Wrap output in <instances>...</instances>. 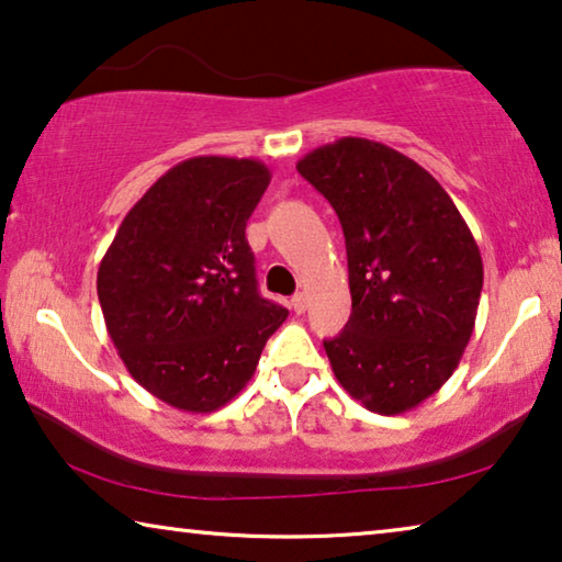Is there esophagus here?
I'll use <instances>...</instances> for the list:
<instances>
[{
    "instance_id": "esophagus-1",
    "label": "esophagus",
    "mask_w": 562,
    "mask_h": 562,
    "mask_svg": "<svg viewBox=\"0 0 562 562\" xmlns=\"http://www.w3.org/2000/svg\"><path fill=\"white\" fill-rule=\"evenodd\" d=\"M290 307L295 310L297 315H303L305 310H307V295H305V292H297V295H292V300H290Z\"/></svg>"
}]
</instances>
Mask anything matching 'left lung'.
I'll list each match as a JSON object with an SVG mask.
<instances>
[{
	"mask_svg": "<svg viewBox=\"0 0 562 562\" xmlns=\"http://www.w3.org/2000/svg\"><path fill=\"white\" fill-rule=\"evenodd\" d=\"M297 171L346 234L353 313L323 340L335 379L368 412H412L449 381L472 338L480 247L441 183L375 140L321 146Z\"/></svg>",
	"mask_w": 562,
	"mask_h": 562,
	"instance_id": "obj_1",
	"label": "left lung"
}]
</instances>
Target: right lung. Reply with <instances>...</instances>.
<instances>
[{"instance_id":"right-lung-1","label":"right lung","mask_w":562,"mask_h":562,"mask_svg":"<svg viewBox=\"0 0 562 562\" xmlns=\"http://www.w3.org/2000/svg\"><path fill=\"white\" fill-rule=\"evenodd\" d=\"M267 183L270 169L255 158L176 164L125 214L98 267L105 328L125 368L181 412L229 404L288 317L259 295L245 237Z\"/></svg>"}]
</instances>
